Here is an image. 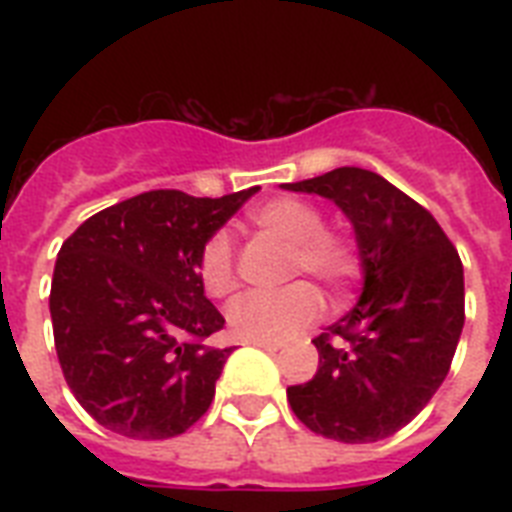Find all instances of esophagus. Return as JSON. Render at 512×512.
<instances>
[{"mask_svg": "<svg viewBox=\"0 0 512 512\" xmlns=\"http://www.w3.org/2000/svg\"><path fill=\"white\" fill-rule=\"evenodd\" d=\"M249 345H257V348H265V350H279L281 342L276 340H247Z\"/></svg>", "mask_w": 512, "mask_h": 512, "instance_id": "esophagus-1", "label": "esophagus"}]
</instances>
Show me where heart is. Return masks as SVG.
<instances>
[{
	"label": "heart",
	"instance_id": "b5f03b06",
	"mask_svg": "<svg viewBox=\"0 0 512 512\" xmlns=\"http://www.w3.org/2000/svg\"><path fill=\"white\" fill-rule=\"evenodd\" d=\"M257 231L287 247V276H311L332 292H345L364 273V255L348 231L324 225L313 201L279 196L249 215ZM201 289L223 300L236 289V257L231 239L215 233L204 241L196 263ZM324 300L308 281H297L276 295H244L228 308V327L241 340H284L319 319Z\"/></svg>",
	"mask_w": 512,
	"mask_h": 512
}]
</instances>
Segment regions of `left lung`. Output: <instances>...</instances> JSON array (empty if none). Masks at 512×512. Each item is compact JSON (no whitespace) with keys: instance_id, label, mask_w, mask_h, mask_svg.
<instances>
[{"instance_id":"8db88e82","label":"left lung","mask_w":512,"mask_h":512,"mask_svg":"<svg viewBox=\"0 0 512 512\" xmlns=\"http://www.w3.org/2000/svg\"><path fill=\"white\" fill-rule=\"evenodd\" d=\"M284 188L335 201L364 255L361 300L313 337L319 372L287 388L289 406L305 428L342 444L393 436L452 366L465 324L460 255L436 217L377 172L340 167Z\"/></svg>"}]
</instances>
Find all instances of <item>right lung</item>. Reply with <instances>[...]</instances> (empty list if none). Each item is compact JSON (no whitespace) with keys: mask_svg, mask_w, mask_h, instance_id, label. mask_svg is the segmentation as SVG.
Instances as JSON below:
<instances>
[{"mask_svg":"<svg viewBox=\"0 0 512 512\" xmlns=\"http://www.w3.org/2000/svg\"><path fill=\"white\" fill-rule=\"evenodd\" d=\"M255 191L138 193L63 241L52 335L68 388L98 425L159 441L207 412L231 348L207 345L225 319L204 297L196 263L204 241Z\"/></svg>","mask_w":512,"mask_h":512,"instance_id":"right-lung-1","label":"right lung"}]
</instances>
